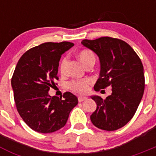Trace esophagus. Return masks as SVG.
I'll use <instances>...</instances> for the list:
<instances>
[{"label": "esophagus", "instance_id": "esophagus-1", "mask_svg": "<svg viewBox=\"0 0 156 156\" xmlns=\"http://www.w3.org/2000/svg\"><path fill=\"white\" fill-rule=\"evenodd\" d=\"M87 97H83V96H80V97L78 98V101H79L80 102H82V101H83L87 100Z\"/></svg>", "mask_w": 156, "mask_h": 156}]
</instances>
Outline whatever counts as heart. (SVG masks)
<instances>
[{
  "label": "heart",
  "instance_id": "obj_1",
  "mask_svg": "<svg viewBox=\"0 0 156 156\" xmlns=\"http://www.w3.org/2000/svg\"><path fill=\"white\" fill-rule=\"evenodd\" d=\"M78 58L85 66L89 62H95L94 55L93 54V52L89 50L81 51L78 55ZM66 65H67V58L65 57L62 58L61 63H60V66H59V69L62 74L65 73ZM91 80L87 79V78L83 80H76L71 81L69 84V87L72 90H73L76 93L83 94L87 91L89 85L91 83Z\"/></svg>",
  "mask_w": 156,
  "mask_h": 156
}]
</instances>
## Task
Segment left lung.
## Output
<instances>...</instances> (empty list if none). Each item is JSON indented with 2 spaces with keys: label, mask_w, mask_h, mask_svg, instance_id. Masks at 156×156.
I'll return each mask as SVG.
<instances>
[{
  "label": "left lung",
  "mask_w": 156,
  "mask_h": 156,
  "mask_svg": "<svg viewBox=\"0 0 156 156\" xmlns=\"http://www.w3.org/2000/svg\"><path fill=\"white\" fill-rule=\"evenodd\" d=\"M99 58L101 71L94 90L112 86L105 99L91 96L97 108L90 120L99 129L112 131L124 126L133 118L144 90V68L140 58L127 43L109 37L81 42Z\"/></svg>",
  "instance_id": "obj_1"
}]
</instances>
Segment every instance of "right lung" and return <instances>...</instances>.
<instances>
[{
  "label": "right lung",
  "instance_id": "add662e5",
  "mask_svg": "<svg viewBox=\"0 0 156 156\" xmlns=\"http://www.w3.org/2000/svg\"><path fill=\"white\" fill-rule=\"evenodd\" d=\"M67 41L47 42L23 54L12 78L16 108L22 119L35 131H57L66 125L78 98L70 92L64 99L50 96V87L58 80V69L62 54L73 46Z\"/></svg>",
  "mask_w": 156,
  "mask_h": 156
}]
</instances>
